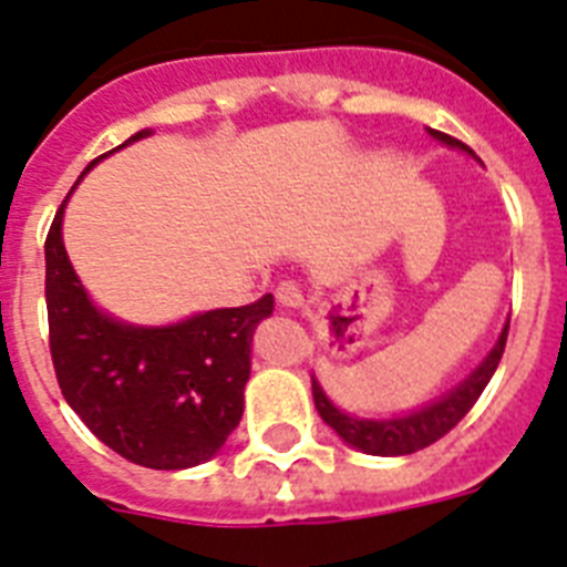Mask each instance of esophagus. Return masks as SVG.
<instances>
[{
	"mask_svg": "<svg viewBox=\"0 0 567 567\" xmlns=\"http://www.w3.org/2000/svg\"><path fill=\"white\" fill-rule=\"evenodd\" d=\"M277 299L285 308H299V305H305L302 288H299V282H293V279H282V282L277 285Z\"/></svg>",
	"mask_w": 567,
	"mask_h": 567,
	"instance_id": "1",
	"label": "esophagus"
}]
</instances>
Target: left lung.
<instances>
[{
  "instance_id": "left-lung-1",
  "label": "left lung",
  "mask_w": 567,
  "mask_h": 567,
  "mask_svg": "<svg viewBox=\"0 0 567 567\" xmlns=\"http://www.w3.org/2000/svg\"><path fill=\"white\" fill-rule=\"evenodd\" d=\"M427 134H431L433 140L445 142V145L460 147V151H465V154H474L465 142L442 134V131H427ZM505 342H508V322H505V328H502L499 339H496L494 344V351L485 357V362H482V365L476 368V371L471 373L460 388L445 393L442 400L420 408V411L405 413V416H393V420H359V416H348V413L339 411V408L324 396L319 382L311 377L313 405H317L319 416H322V420L328 422V425H331L333 431L348 442V445L359 447V451H365V454H373V456L413 454V451H422V447L442 440V436H445L451 427L460 425L462 416L476 405V400H480L485 385H488L491 377H494L496 365H499Z\"/></svg>"
}]
</instances>
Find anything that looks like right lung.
<instances>
[{"instance_id": "1", "label": "right lung", "mask_w": 567, "mask_h": 567, "mask_svg": "<svg viewBox=\"0 0 567 567\" xmlns=\"http://www.w3.org/2000/svg\"><path fill=\"white\" fill-rule=\"evenodd\" d=\"M147 134L140 131L125 145ZM65 202L45 239L48 331L62 396L127 462L154 471L208 462L243 420L250 339L274 311V297L165 328L107 317L87 299L62 245Z\"/></svg>"}]
</instances>
